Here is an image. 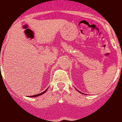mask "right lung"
I'll return each mask as SVG.
<instances>
[{"label":"right lung","mask_w":122,"mask_h":122,"mask_svg":"<svg viewBox=\"0 0 122 122\" xmlns=\"http://www.w3.org/2000/svg\"><path fill=\"white\" fill-rule=\"evenodd\" d=\"M46 91H47V90H45L44 92H42V93H39V94H37V95H32V96H30V97H38V96H40V95H41L44 94V93H45V92H46Z\"/></svg>","instance_id":"add662e5"}]
</instances>
